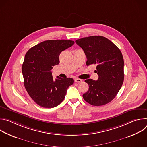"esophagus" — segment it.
I'll return each mask as SVG.
<instances>
[{
    "label": "esophagus",
    "instance_id": "obj_1",
    "mask_svg": "<svg viewBox=\"0 0 147 147\" xmlns=\"http://www.w3.org/2000/svg\"><path fill=\"white\" fill-rule=\"evenodd\" d=\"M74 81L76 82H77V83H80V82H82V80L81 79H80V78H76L74 80Z\"/></svg>",
    "mask_w": 147,
    "mask_h": 147
}]
</instances>
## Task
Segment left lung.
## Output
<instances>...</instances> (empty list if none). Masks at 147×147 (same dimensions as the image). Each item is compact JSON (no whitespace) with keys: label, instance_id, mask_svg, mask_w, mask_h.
Masks as SVG:
<instances>
[{"label":"left lung","instance_id":"8db88e82","mask_svg":"<svg viewBox=\"0 0 147 147\" xmlns=\"http://www.w3.org/2000/svg\"><path fill=\"white\" fill-rule=\"evenodd\" d=\"M84 52L87 66L95 65L98 74L96 81L89 78L85 82L88 90L82 95L87 102L102 106L112 101L120 90L124 81V60L120 49L102 36H91L76 40Z\"/></svg>","mask_w":147,"mask_h":147}]
</instances>
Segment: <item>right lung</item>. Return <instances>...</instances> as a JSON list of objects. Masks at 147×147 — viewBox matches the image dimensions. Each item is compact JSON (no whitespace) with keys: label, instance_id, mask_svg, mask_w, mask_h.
Wrapping results in <instances>:
<instances>
[{"label":"right lung","instance_id":"right-lung-1","mask_svg":"<svg viewBox=\"0 0 147 147\" xmlns=\"http://www.w3.org/2000/svg\"><path fill=\"white\" fill-rule=\"evenodd\" d=\"M74 44L70 40H48L30 48L25 55L22 73L25 88L41 107L54 108L64 100L67 90L73 84L71 78L53 80L51 70L59 63L60 53Z\"/></svg>","mask_w":147,"mask_h":147}]
</instances>
